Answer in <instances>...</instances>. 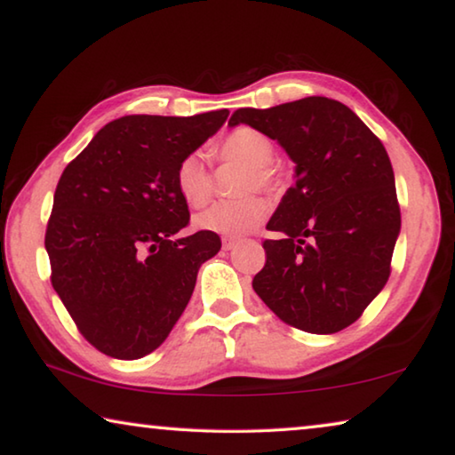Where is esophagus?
Listing matches in <instances>:
<instances>
[{
	"mask_svg": "<svg viewBox=\"0 0 455 455\" xmlns=\"http://www.w3.org/2000/svg\"><path fill=\"white\" fill-rule=\"evenodd\" d=\"M236 244H238L236 238H228V236L222 238V249H225V251H233Z\"/></svg>",
	"mask_w": 455,
	"mask_h": 455,
	"instance_id": "1",
	"label": "esophagus"
}]
</instances>
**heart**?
<instances>
[{
  "instance_id": "1",
  "label": "heart",
  "mask_w": 455,
  "mask_h": 455,
  "mask_svg": "<svg viewBox=\"0 0 455 455\" xmlns=\"http://www.w3.org/2000/svg\"><path fill=\"white\" fill-rule=\"evenodd\" d=\"M211 156L222 164H244L241 195L267 190L273 192L281 184V171L273 163L275 144L271 138L251 126H236L214 142ZM174 184L180 198L188 206H204L212 195V174L200 152L184 156L174 172ZM267 204L259 196H244L230 203H217L203 214H198L196 225L209 233L228 238H238L255 230L267 217Z\"/></svg>"
}]
</instances>
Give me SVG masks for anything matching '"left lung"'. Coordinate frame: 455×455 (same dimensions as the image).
I'll list each match as a JSON object with an SVG mask.
<instances>
[{
  "label": "left lung",
  "mask_w": 455,
  "mask_h": 455,
  "mask_svg": "<svg viewBox=\"0 0 455 455\" xmlns=\"http://www.w3.org/2000/svg\"><path fill=\"white\" fill-rule=\"evenodd\" d=\"M249 124L287 150L297 180L267 228L265 267L252 289L287 325L337 333L355 323L391 273L402 228L394 168L371 130L337 100L309 96L267 110L241 108Z\"/></svg>",
  "instance_id": "8db88e82"
}]
</instances>
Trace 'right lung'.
Listing matches in <instances>:
<instances>
[{
    "mask_svg": "<svg viewBox=\"0 0 455 455\" xmlns=\"http://www.w3.org/2000/svg\"><path fill=\"white\" fill-rule=\"evenodd\" d=\"M227 116L114 120L61 172L45 228L52 287L104 355L130 361L160 347L200 265L220 251L209 230L174 238L190 220L174 172Z\"/></svg>",
    "mask_w": 455,
    "mask_h": 455,
    "instance_id": "obj_1",
    "label": "right lung"
}]
</instances>
